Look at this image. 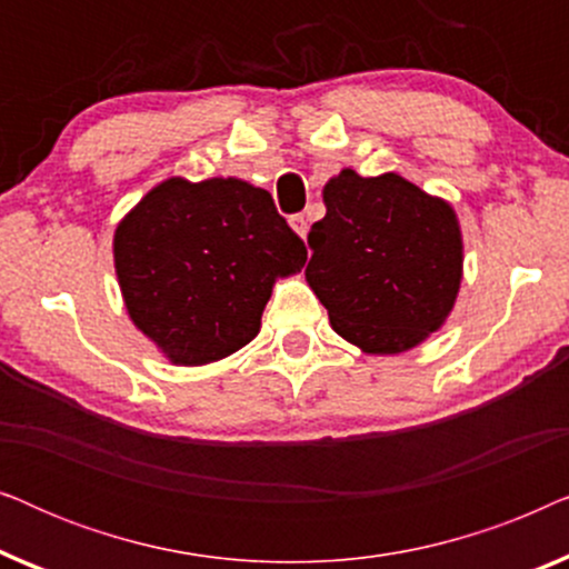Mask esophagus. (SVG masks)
<instances>
[{
	"label": "esophagus",
	"instance_id": "esophagus-1",
	"mask_svg": "<svg viewBox=\"0 0 569 569\" xmlns=\"http://www.w3.org/2000/svg\"><path fill=\"white\" fill-rule=\"evenodd\" d=\"M290 228L298 232L300 238H306L308 236V217L306 214H292L290 217Z\"/></svg>",
	"mask_w": 569,
	"mask_h": 569
}]
</instances>
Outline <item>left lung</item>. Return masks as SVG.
<instances>
[{"label":"left lung","mask_w":569,"mask_h":569,"mask_svg":"<svg viewBox=\"0 0 569 569\" xmlns=\"http://www.w3.org/2000/svg\"><path fill=\"white\" fill-rule=\"evenodd\" d=\"M308 232L306 279L331 329L365 355H401L446 326L463 279V232L450 201L399 173L341 168Z\"/></svg>","instance_id":"left-lung-1"}]
</instances>
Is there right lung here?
I'll list each match as a JSON object with an SVG mask.
<instances>
[{"label": "right lung", "mask_w": 569, "mask_h": 569, "mask_svg": "<svg viewBox=\"0 0 569 569\" xmlns=\"http://www.w3.org/2000/svg\"><path fill=\"white\" fill-rule=\"evenodd\" d=\"M306 246L271 193L243 178L152 186L113 232V267L131 323L170 365L224 360L261 331L277 279Z\"/></svg>", "instance_id": "add662e5"}]
</instances>
